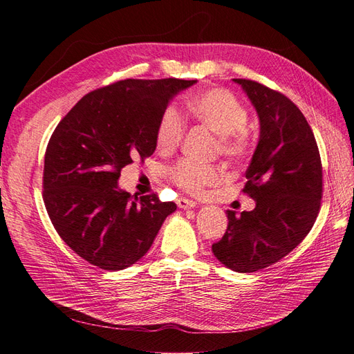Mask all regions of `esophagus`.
I'll use <instances>...</instances> for the list:
<instances>
[{"label":"esophagus","instance_id":"obj_1","mask_svg":"<svg viewBox=\"0 0 354 354\" xmlns=\"http://www.w3.org/2000/svg\"><path fill=\"white\" fill-rule=\"evenodd\" d=\"M177 205L181 209H192V208L196 207V202L192 201V199H187V198H178L177 199Z\"/></svg>","mask_w":354,"mask_h":354}]
</instances>
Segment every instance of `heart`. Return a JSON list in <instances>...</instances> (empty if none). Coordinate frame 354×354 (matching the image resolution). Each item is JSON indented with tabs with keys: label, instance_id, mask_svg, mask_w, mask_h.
<instances>
[{
	"label": "heart",
	"instance_id": "1",
	"mask_svg": "<svg viewBox=\"0 0 354 354\" xmlns=\"http://www.w3.org/2000/svg\"><path fill=\"white\" fill-rule=\"evenodd\" d=\"M187 112L198 122L217 134V146L220 153L232 159L242 158L248 149L245 125L248 122L243 104L226 90L214 88L202 91L186 103ZM185 134V121L174 108H167L159 118L156 127V143L162 151L176 149ZM169 178L174 183L192 194L211 185H216L223 178L221 169L214 165L198 164L194 160H178L171 167Z\"/></svg>",
	"mask_w": 354,
	"mask_h": 354
}]
</instances>
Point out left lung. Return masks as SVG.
Masks as SVG:
<instances>
[{"instance_id": "1", "label": "left lung", "mask_w": 354, "mask_h": 354, "mask_svg": "<svg viewBox=\"0 0 354 354\" xmlns=\"http://www.w3.org/2000/svg\"><path fill=\"white\" fill-rule=\"evenodd\" d=\"M259 115V143L242 192L252 211H227V229L212 245L216 259L238 273L277 263L312 230L322 199V164L304 115L286 95L251 80H233Z\"/></svg>"}]
</instances>
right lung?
Here are the masks:
<instances>
[{
    "label": "right lung",
    "mask_w": 354,
    "mask_h": 354,
    "mask_svg": "<svg viewBox=\"0 0 354 354\" xmlns=\"http://www.w3.org/2000/svg\"><path fill=\"white\" fill-rule=\"evenodd\" d=\"M196 80H124L88 93L53 133L44 202L59 236L90 264L122 270L151 248L174 202L120 189L121 169L156 149V127Z\"/></svg>",
    "instance_id": "obj_1"
}]
</instances>
